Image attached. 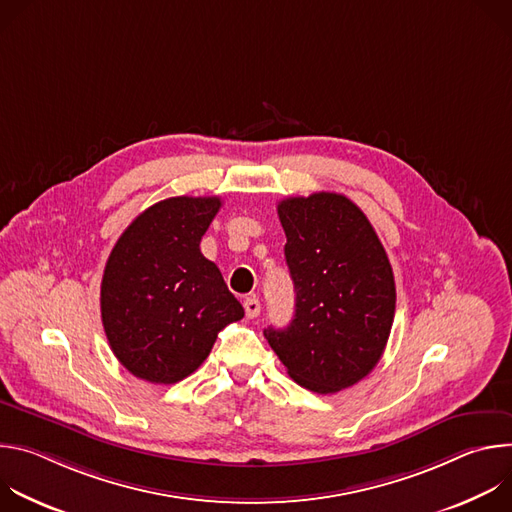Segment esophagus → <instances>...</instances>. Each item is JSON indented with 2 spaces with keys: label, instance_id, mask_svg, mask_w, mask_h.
<instances>
[{
  "label": "esophagus",
  "instance_id": "34e87169",
  "mask_svg": "<svg viewBox=\"0 0 512 512\" xmlns=\"http://www.w3.org/2000/svg\"><path fill=\"white\" fill-rule=\"evenodd\" d=\"M259 312H261L259 300L257 298H247L245 300V314H247V318H257Z\"/></svg>",
  "mask_w": 512,
  "mask_h": 512
}]
</instances>
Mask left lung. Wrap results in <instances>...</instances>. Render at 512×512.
Instances as JSON below:
<instances>
[{
    "label": "left lung",
    "mask_w": 512,
    "mask_h": 512,
    "mask_svg": "<svg viewBox=\"0 0 512 512\" xmlns=\"http://www.w3.org/2000/svg\"><path fill=\"white\" fill-rule=\"evenodd\" d=\"M285 261L296 289L287 328L263 334L298 385L336 393L367 377L395 318V277L364 212L336 192L277 204Z\"/></svg>",
    "instance_id": "obj_1"
}]
</instances>
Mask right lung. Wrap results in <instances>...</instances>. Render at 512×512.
<instances>
[{
  "instance_id": "right-lung-1",
  "label": "right lung",
  "mask_w": 512,
  "mask_h": 512,
  "mask_svg": "<svg viewBox=\"0 0 512 512\" xmlns=\"http://www.w3.org/2000/svg\"><path fill=\"white\" fill-rule=\"evenodd\" d=\"M218 196H174L145 208L115 243L101 281V320L117 360L137 379L192 375L225 326L245 316L200 239Z\"/></svg>"
}]
</instances>
